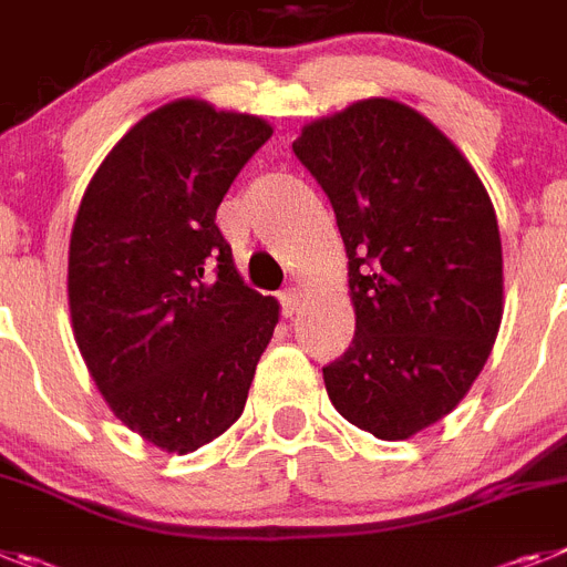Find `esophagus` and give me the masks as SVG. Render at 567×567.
<instances>
[{
  "label": "esophagus",
  "instance_id": "1",
  "mask_svg": "<svg viewBox=\"0 0 567 567\" xmlns=\"http://www.w3.org/2000/svg\"><path fill=\"white\" fill-rule=\"evenodd\" d=\"M280 309H284V316L287 318L298 316V309H301V292H298V289L280 292Z\"/></svg>",
  "mask_w": 567,
  "mask_h": 567
}]
</instances>
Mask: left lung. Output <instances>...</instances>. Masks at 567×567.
Returning a JSON list of instances; mask_svg holds the SVG:
<instances>
[{"label": "left lung", "instance_id": "obj_1", "mask_svg": "<svg viewBox=\"0 0 567 567\" xmlns=\"http://www.w3.org/2000/svg\"><path fill=\"white\" fill-rule=\"evenodd\" d=\"M336 212L355 336L323 367L338 413L384 442L456 408L502 323V240L478 174L427 117L372 96L292 143Z\"/></svg>", "mask_w": 567, "mask_h": 567}]
</instances>
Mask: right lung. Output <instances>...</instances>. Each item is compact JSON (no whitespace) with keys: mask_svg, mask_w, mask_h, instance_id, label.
<instances>
[{"mask_svg":"<svg viewBox=\"0 0 567 567\" xmlns=\"http://www.w3.org/2000/svg\"><path fill=\"white\" fill-rule=\"evenodd\" d=\"M272 125L177 100L125 134L91 177L68 249L85 367L120 422L192 453L240 419L278 301L249 289L217 206Z\"/></svg>","mask_w":567,"mask_h":567,"instance_id":"right-lung-1","label":"right lung"}]
</instances>
